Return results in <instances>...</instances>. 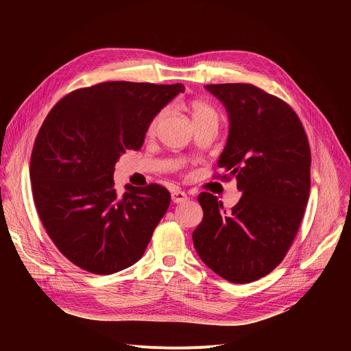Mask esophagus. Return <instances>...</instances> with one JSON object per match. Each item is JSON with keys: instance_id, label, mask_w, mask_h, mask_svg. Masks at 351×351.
I'll return each mask as SVG.
<instances>
[{"instance_id": "obj_1", "label": "esophagus", "mask_w": 351, "mask_h": 351, "mask_svg": "<svg viewBox=\"0 0 351 351\" xmlns=\"http://www.w3.org/2000/svg\"><path fill=\"white\" fill-rule=\"evenodd\" d=\"M171 196H172L173 204H183V202L188 200V195L182 191H173Z\"/></svg>"}]
</instances>
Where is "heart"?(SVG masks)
Instances as JSON below:
<instances>
[{"label":"heart","instance_id":"b5f03b06","mask_svg":"<svg viewBox=\"0 0 351 351\" xmlns=\"http://www.w3.org/2000/svg\"><path fill=\"white\" fill-rule=\"evenodd\" d=\"M191 114H192V119H193V123L196 122H202V121H215L217 122V112L216 110L209 106L208 104L202 102V101H195L191 104ZM165 117V110H162V112H159L151 122L149 125V134L155 132L158 125L160 123V121L163 119Z\"/></svg>","mask_w":351,"mask_h":351}]
</instances>
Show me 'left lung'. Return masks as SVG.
Instances as JSON below:
<instances>
[{"label":"left lung","instance_id":"1","mask_svg":"<svg viewBox=\"0 0 351 351\" xmlns=\"http://www.w3.org/2000/svg\"><path fill=\"white\" fill-rule=\"evenodd\" d=\"M223 104L229 135L217 166L236 178L241 199L230 209L212 193L197 200L204 219L195 249L210 270L232 283L269 274L296 236L310 195V146L296 112L250 84L205 86Z\"/></svg>","mask_w":351,"mask_h":351}]
</instances>
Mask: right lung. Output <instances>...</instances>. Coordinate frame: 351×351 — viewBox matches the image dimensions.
Returning a JSON list of instances; mask_svg holds the SVG:
<instances>
[{
    "label": "right lung",
    "instance_id": "1",
    "mask_svg": "<svg viewBox=\"0 0 351 351\" xmlns=\"http://www.w3.org/2000/svg\"><path fill=\"white\" fill-rule=\"evenodd\" d=\"M182 84L112 81L77 89L55 105L36 135L29 178L41 222L78 267L112 274L136 263L171 204L156 183L118 195L115 163L138 151L152 119Z\"/></svg>",
    "mask_w": 351,
    "mask_h": 351
}]
</instances>
